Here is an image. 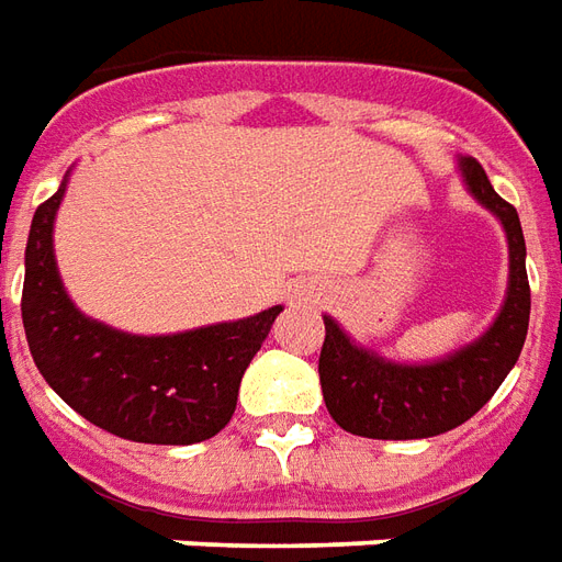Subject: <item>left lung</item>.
I'll return each instance as SVG.
<instances>
[{
  "label": "left lung",
  "instance_id": "left-lung-1",
  "mask_svg": "<svg viewBox=\"0 0 562 562\" xmlns=\"http://www.w3.org/2000/svg\"><path fill=\"white\" fill-rule=\"evenodd\" d=\"M461 184L485 207L506 235L509 277L492 324L471 342L435 360H396L324 315V345L318 357L324 405L351 435L375 440L435 438L456 429L497 393L525 348L530 324L527 247L521 220L509 202L494 193L492 181L473 157H456Z\"/></svg>",
  "mask_w": 562,
  "mask_h": 562
}]
</instances>
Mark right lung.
<instances>
[{
    "label": "right lung",
    "mask_w": 562,
    "mask_h": 562,
    "mask_svg": "<svg viewBox=\"0 0 562 562\" xmlns=\"http://www.w3.org/2000/svg\"><path fill=\"white\" fill-rule=\"evenodd\" d=\"M37 207L26 240L23 330L37 372L70 408L136 443L187 447L214 438L235 414L240 378L282 306L181 334H127L91 318L61 282L53 228L68 190Z\"/></svg>",
    "instance_id": "obj_1"
}]
</instances>
